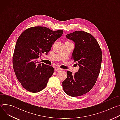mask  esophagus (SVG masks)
<instances>
[{"instance_id":"34e87169","label":"esophagus","mask_w":120,"mask_h":120,"mask_svg":"<svg viewBox=\"0 0 120 120\" xmlns=\"http://www.w3.org/2000/svg\"><path fill=\"white\" fill-rule=\"evenodd\" d=\"M63 69L62 68H56V72H60L61 71H62Z\"/></svg>"}]
</instances>
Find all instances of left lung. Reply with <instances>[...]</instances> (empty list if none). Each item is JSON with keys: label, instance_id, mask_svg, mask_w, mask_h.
Instances as JSON below:
<instances>
[{"label": "left lung", "instance_id": "left-lung-1", "mask_svg": "<svg viewBox=\"0 0 120 120\" xmlns=\"http://www.w3.org/2000/svg\"><path fill=\"white\" fill-rule=\"evenodd\" d=\"M66 37L75 43L71 59L78 63L79 69L74 75L67 71L63 88L71 96H81L89 92L97 80L102 61L101 50L96 39L86 32L75 31Z\"/></svg>", "mask_w": 120, "mask_h": 120}]
</instances>
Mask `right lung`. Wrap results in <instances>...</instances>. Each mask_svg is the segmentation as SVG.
Listing matches in <instances>:
<instances>
[{"label":"right lung","instance_id":"add662e5","mask_svg":"<svg viewBox=\"0 0 120 120\" xmlns=\"http://www.w3.org/2000/svg\"><path fill=\"white\" fill-rule=\"evenodd\" d=\"M63 33L44 26H34L25 30L17 40L13 56V66L17 79L22 86L32 93L39 92L46 86L54 69L37 60L47 54L52 45Z\"/></svg>","mask_w":120,"mask_h":120}]
</instances>
